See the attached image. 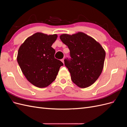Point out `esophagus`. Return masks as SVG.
Here are the masks:
<instances>
[{
  "label": "esophagus",
  "instance_id": "34e87169",
  "mask_svg": "<svg viewBox=\"0 0 127 127\" xmlns=\"http://www.w3.org/2000/svg\"><path fill=\"white\" fill-rule=\"evenodd\" d=\"M61 61H62V63H63V64H64V59H61Z\"/></svg>",
  "mask_w": 127,
  "mask_h": 127
}]
</instances>
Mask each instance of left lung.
<instances>
[{
  "mask_svg": "<svg viewBox=\"0 0 127 127\" xmlns=\"http://www.w3.org/2000/svg\"><path fill=\"white\" fill-rule=\"evenodd\" d=\"M60 39L70 50L71 59L64 61L72 82L80 88L90 86L103 70L104 49L93 37L81 32L61 34Z\"/></svg>",
  "mask_w": 127,
  "mask_h": 127,
  "instance_id": "left-lung-1",
  "label": "left lung"
}]
</instances>
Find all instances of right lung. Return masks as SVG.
<instances>
[{
    "label": "right lung",
    "mask_w": 127,
    "mask_h": 127,
    "mask_svg": "<svg viewBox=\"0 0 127 127\" xmlns=\"http://www.w3.org/2000/svg\"><path fill=\"white\" fill-rule=\"evenodd\" d=\"M57 34L37 32L27 38L18 49L17 60L28 81L39 88L47 87L56 79L60 67L64 65L55 58L51 46Z\"/></svg>",
    "instance_id": "1"
}]
</instances>
